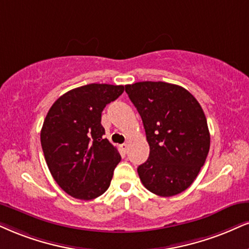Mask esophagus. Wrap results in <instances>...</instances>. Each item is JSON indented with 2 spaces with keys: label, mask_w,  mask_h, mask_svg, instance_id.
<instances>
[{
  "label": "esophagus",
  "mask_w": 249,
  "mask_h": 249,
  "mask_svg": "<svg viewBox=\"0 0 249 249\" xmlns=\"http://www.w3.org/2000/svg\"><path fill=\"white\" fill-rule=\"evenodd\" d=\"M120 146H121V149L124 150V152L127 151V149H128V144H127V143H124V144H121V145H120Z\"/></svg>",
  "instance_id": "34e87169"
}]
</instances>
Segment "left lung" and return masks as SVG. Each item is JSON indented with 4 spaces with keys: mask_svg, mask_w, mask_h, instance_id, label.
<instances>
[{
    "mask_svg": "<svg viewBox=\"0 0 249 249\" xmlns=\"http://www.w3.org/2000/svg\"><path fill=\"white\" fill-rule=\"evenodd\" d=\"M142 118L150 146L148 160L137 168L143 186L170 197L194 182L210 149L207 118L186 89L165 82L125 85Z\"/></svg>",
    "mask_w": 249,
    "mask_h": 249,
    "instance_id": "obj_1",
    "label": "left lung"
}]
</instances>
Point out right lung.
I'll use <instances>...</instances> for the list:
<instances>
[{
  "label": "right lung",
  "instance_id": "1",
  "mask_svg": "<svg viewBox=\"0 0 249 249\" xmlns=\"http://www.w3.org/2000/svg\"><path fill=\"white\" fill-rule=\"evenodd\" d=\"M124 91V85L88 84L61 96L48 110L40 141L56 183L78 199H93L108 189L121 160L104 139L101 113Z\"/></svg>",
  "mask_w": 249,
  "mask_h": 249
}]
</instances>
